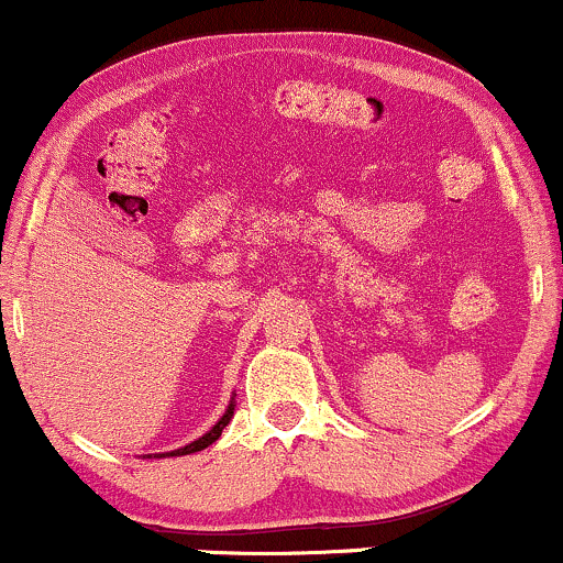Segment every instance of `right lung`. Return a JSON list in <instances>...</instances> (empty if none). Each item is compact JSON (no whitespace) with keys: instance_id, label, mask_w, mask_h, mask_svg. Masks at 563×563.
Returning <instances> with one entry per match:
<instances>
[{"instance_id":"add662e5","label":"right lung","mask_w":563,"mask_h":563,"mask_svg":"<svg viewBox=\"0 0 563 563\" xmlns=\"http://www.w3.org/2000/svg\"><path fill=\"white\" fill-rule=\"evenodd\" d=\"M232 410H235V405H230V407H228V412H224V416L219 418L217 426H214V429L209 431V434H203V437H200V439H196V442H190V444H187V448H179V450H172V452H166V455H190V452L206 450V448H209V444H214L217 439L222 437V429H224V426L230 423V418H232ZM161 457H164V455H161Z\"/></svg>"}]
</instances>
